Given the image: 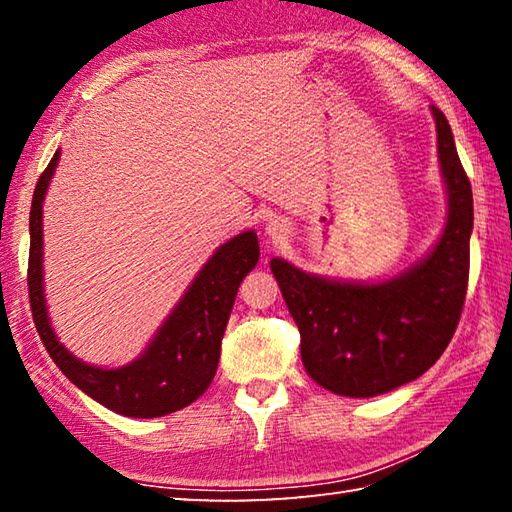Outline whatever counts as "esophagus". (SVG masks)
Listing matches in <instances>:
<instances>
[{
  "mask_svg": "<svg viewBox=\"0 0 512 512\" xmlns=\"http://www.w3.org/2000/svg\"><path fill=\"white\" fill-rule=\"evenodd\" d=\"M266 232L273 239H282L289 232V223L284 221V219H271V221H268V225H266Z\"/></svg>",
  "mask_w": 512,
  "mask_h": 512,
  "instance_id": "obj_1",
  "label": "esophagus"
}]
</instances>
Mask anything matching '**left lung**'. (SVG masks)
<instances>
[{
  "mask_svg": "<svg viewBox=\"0 0 512 512\" xmlns=\"http://www.w3.org/2000/svg\"><path fill=\"white\" fill-rule=\"evenodd\" d=\"M438 162L447 189V223L422 262L386 282H341L271 259L300 354L318 386L345 397H375L427 372L461 318L474 223L470 178L458 160L449 121L431 106Z\"/></svg>",
  "mask_w": 512,
  "mask_h": 512,
  "instance_id": "8db88e82",
  "label": "left lung"
}]
</instances>
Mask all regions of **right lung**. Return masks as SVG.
<instances>
[{"label": "right lung", "instance_id": "add662e5", "mask_svg": "<svg viewBox=\"0 0 512 512\" xmlns=\"http://www.w3.org/2000/svg\"><path fill=\"white\" fill-rule=\"evenodd\" d=\"M60 151L42 171L31 203L29 248V300L33 323L49 357L63 375L92 400L128 418H160L198 400L212 384L221 357V339L235 305L239 284L259 259L253 230L225 241L194 282L158 334L140 357L121 368H99L76 359L58 341L47 316L45 284H42V203L54 176Z\"/></svg>", "mask_w": 512, "mask_h": 512}]
</instances>
